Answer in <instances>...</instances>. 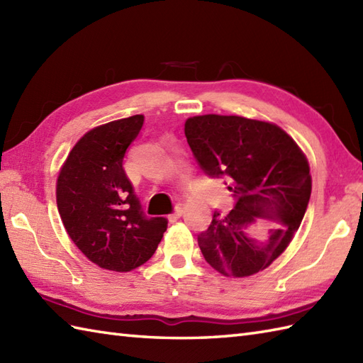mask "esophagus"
<instances>
[{
    "label": "esophagus",
    "instance_id": "1",
    "mask_svg": "<svg viewBox=\"0 0 363 363\" xmlns=\"http://www.w3.org/2000/svg\"><path fill=\"white\" fill-rule=\"evenodd\" d=\"M181 215H182V207H181V206H176L174 212L168 215V220H169V221H176L177 218L181 217Z\"/></svg>",
    "mask_w": 363,
    "mask_h": 363
}]
</instances>
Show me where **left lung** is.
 <instances>
[{
  "instance_id": "1",
  "label": "left lung",
  "mask_w": 363,
  "mask_h": 363,
  "mask_svg": "<svg viewBox=\"0 0 363 363\" xmlns=\"http://www.w3.org/2000/svg\"><path fill=\"white\" fill-rule=\"evenodd\" d=\"M186 137L203 172L233 191L229 213L213 212L198 235L207 264L228 277L256 274L287 248L304 218L312 191L311 168L295 140L273 123L237 115H199ZM259 219L278 225L260 239Z\"/></svg>"
}]
</instances>
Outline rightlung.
Masks as SVG:
<instances>
[{"label": "right lung", "instance_id": "1", "mask_svg": "<svg viewBox=\"0 0 363 363\" xmlns=\"http://www.w3.org/2000/svg\"><path fill=\"white\" fill-rule=\"evenodd\" d=\"M143 120L133 115L89 130L57 177V209L73 243L98 267L120 273L150 260L168 225L146 217L123 168Z\"/></svg>", "mask_w": 363, "mask_h": 363}]
</instances>
